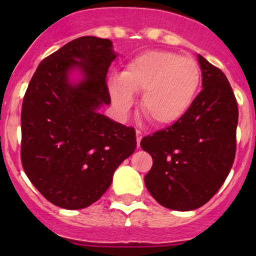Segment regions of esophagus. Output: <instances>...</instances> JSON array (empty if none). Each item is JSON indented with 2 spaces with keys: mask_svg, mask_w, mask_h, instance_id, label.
<instances>
[{
  "mask_svg": "<svg viewBox=\"0 0 256 256\" xmlns=\"http://www.w3.org/2000/svg\"><path fill=\"white\" fill-rule=\"evenodd\" d=\"M136 136H137V144H138V148H140V144H141V140H142L141 130H136Z\"/></svg>",
  "mask_w": 256,
  "mask_h": 256,
  "instance_id": "esophagus-1",
  "label": "esophagus"
}]
</instances>
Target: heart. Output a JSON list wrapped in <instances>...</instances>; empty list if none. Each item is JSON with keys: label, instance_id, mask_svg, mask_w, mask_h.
Segmentation results:
<instances>
[{"label": "heart", "instance_id": "heart-1", "mask_svg": "<svg viewBox=\"0 0 256 256\" xmlns=\"http://www.w3.org/2000/svg\"><path fill=\"white\" fill-rule=\"evenodd\" d=\"M201 82L200 66L192 58L169 51H148L126 64L122 76H112L108 87L118 112L126 114L141 94V110L156 126H172L195 102Z\"/></svg>", "mask_w": 256, "mask_h": 256}]
</instances>
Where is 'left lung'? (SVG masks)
<instances>
[{
    "label": "left lung",
    "instance_id": "8db88e82",
    "mask_svg": "<svg viewBox=\"0 0 256 256\" xmlns=\"http://www.w3.org/2000/svg\"><path fill=\"white\" fill-rule=\"evenodd\" d=\"M202 91L190 112L141 148L152 156L144 184L160 205L188 212L206 204L230 173L236 154L238 108L227 76L198 55Z\"/></svg>",
    "mask_w": 256,
    "mask_h": 256
}]
</instances>
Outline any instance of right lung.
<instances>
[{"label":"right lung","instance_id":"add662e5","mask_svg":"<svg viewBox=\"0 0 256 256\" xmlns=\"http://www.w3.org/2000/svg\"><path fill=\"white\" fill-rule=\"evenodd\" d=\"M116 56L110 40L86 36L44 58L32 76L22 108V168L56 206L94 204L134 152V128L98 112L112 102L106 74Z\"/></svg>","mask_w":256,"mask_h":256}]
</instances>
